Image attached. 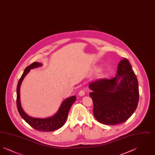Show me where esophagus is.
<instances>
[{"label":"esophagus","mask_w":155,"mask_h":155,"mask_svg":"<svg viewBox=\"0 0 155 155\" xmlns=\"http://www.w3.org/2000/svg\"><path fill=\"white\" fill-rule=\"evenodd\" d=\"M85 91H83V90H81L80 92H79V95L80 96H84L85 95Z\"/></svg>","instance_id":"obj_1"}]
</instances>
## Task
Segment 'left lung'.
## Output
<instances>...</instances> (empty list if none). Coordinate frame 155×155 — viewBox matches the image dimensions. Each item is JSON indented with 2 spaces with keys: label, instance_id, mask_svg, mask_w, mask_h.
<instances>
[{
  "label": "left lung",
  "instance_id": "obj_1",
  "mask_svg": "<svg viewBox=\"0 0 155 155\" xmlns=\"http://www.w3.org/2000/svg\"><path fill=\"white\" fill-rule=\"evenodd\" d=\"M94 103V117L101 123H123L136 110L139 101L137 78L127 59L118 64L116 77L97 80L89 84Z\"/></svg>",
  "mask_w": 155,
  "mask_h": 155
}]
</instances>
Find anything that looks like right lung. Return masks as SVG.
Returning <instances> with one entry per match:
<instances>
[{"instance_id": "right-lung-1", "label": "right lung", "mask_w": 155, "mask_h": 155, "mask_svg": "<svg viewBox=\"0 0 155 155\" xmlns=\"http://www.w3.org/2000/svg\"><path fill=\"white\" fill-rule=\"evenodd\" d=\"M42 66V63L34 62L27 67L24 71L17 87V106L20 116L29 125L39 131L51 132L61 128L66 121L68 111L72 104L76 101L75 96H70L63 101L59 110L53 116L47 118H35L28 115L22 109L20 102V87L24 77L31 69Z\"/></svg>"}]
</instances>
